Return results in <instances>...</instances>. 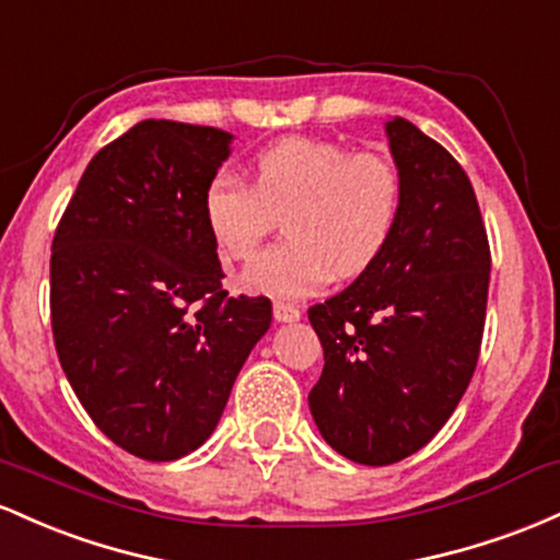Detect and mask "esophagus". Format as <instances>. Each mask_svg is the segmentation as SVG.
I'll use <instances>...</instances> for the list:
<instances>
[{"instance_id":"obj_1","label":"esophagus","mask_w":560,"mask_h":560,"mask_svg":"<svg viewBox=\"0 0 560 560\" xmlns=\"http://www.w3.org/2000/svg\"><path fill=\"white\" fill-rule=\"evenodd\" d=\"M275 319L278 323H296V319H301V310L293 304H285V301H275Z\"/></svg>"}]
</instances>
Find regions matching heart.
I'll return each instance as SVG.
<instances>
[{
  "instance_id": "b5f03b06",
  "label": "heart",
  "mask_w": 560,
  "mask_h": 560,
  "mask_svg": "<svg viewBox=\"0 0 560 560\" xmlns=\"http://www.w3.org/2000/svg\"><path fill=\"white\" fill-rule=\"evenodd\" d=\"M200 213L224 259L246 261L285 217L280 246L243 272L248 293L301 299L332 275L357 278L392 243L401 213V174L378 153L341 142L288 137L250 163V185L217 172L206 182Z\"/></svg>"
}]
</instances>
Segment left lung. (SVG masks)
Masks as SVG:
<instances>
[{
    "label": "left lung",
    "mask_w": 560,
    "mask_h": 560,
    "mask_svg": "<svg viewBox=\"0 0 560 560\" xmlns=\"http://www.w3.org/2000/svg\"><path fill=\"white\" fill-rule=\"evenodd\" d=\"M401 213L381 259L314 304L325 368L310 410L325 442L362 466H392L431 442L479 362L489 241L468 174L407 118L386 121Z\"/></svg>",
    "instance_id": "1"
}]
</instances>
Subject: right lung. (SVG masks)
Returning <instances> with one entry per match:
<instances>
[{
    "instance_id": "right-lung-1",
    "label": "right lung",
    "mask_w": 560,
    "mask_h": 560,
    "mask_svg": "<svg viewBox=\"0 0 560 560\" xmlns=\"http://www.w3.org/2000/svg\"><path fill=\"white\" fill-rule=\"evenodd\" d=\"M232 135L140 121L81 174L49 261L62 373L100 431L142 460L190 455L269 330L272 301L230 299L200 196Z\"/></svg>"
}]
</instances>
